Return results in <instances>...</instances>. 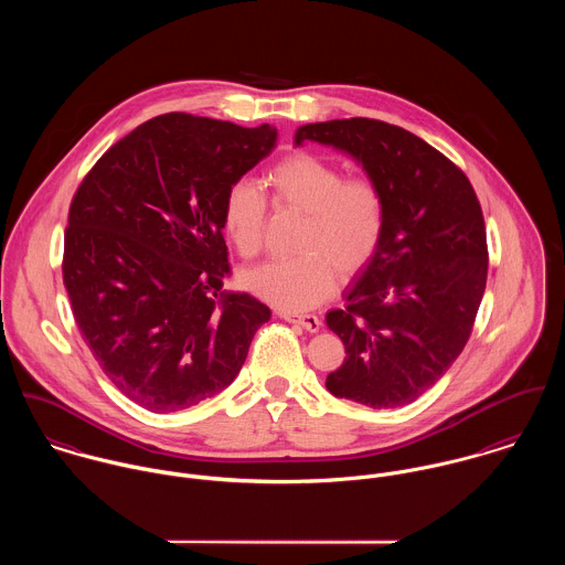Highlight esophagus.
<instances>
[{"mask_svg":"<svg viewBox=\"0 0 565 565\" xmlns=\"http://www.w3.org/2000/svg\"><path fill=\"white\" fill-rule=\"evenodd\" d=\"M280 318L285 322L298 323L309 332H320V328H322V320L318 316H300V313H291V311H280Z\"/></svg>","mask_w":565,"mask_h":565,"instance_id":"obj_1","label":"esophagus"}]
</instances>
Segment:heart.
Returning <instances> with one entry per match:
<instances>
[{"label": "heart", "mask_w": 565, "mask_h": 565, "mask_svg": "<svg viewBox=\"0 0 565 565\" xmlns=\"http://www.w3.org/2000/svg\"><path fill=\"white\" fill-rule=\"evenodd\" d=\"M263 186L271 202L305 215L294 258L269 260L243 271L247 291L282 311H309L337 289V271L359 274L376 256L387 226V202L370 178L343 171L313 154H291L276 162ZM267 204L256 184L237 180L224 198L222 226L243 258L263 245Z\"/></svg>", "instance_id": "b5f03b06"}]
</instances>
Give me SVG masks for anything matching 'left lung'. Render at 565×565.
<instances>
[{"instance_id": "left-lung-1", "label": "left lung", "mask_w": 565, "mask_h": 565, "mask_svg": "<svg viewBox=\"0 0 565 565\" xmlns=\"http://www.w3.org/2000/svg\"><path fill=\"white\" fill-rule=\"evenodd\" d=\"M385 193V237L326 323L345 345L326 390L370 408L417 401L466 348L487 282L483 211L468 175L408 130L365 117L300 126Z\"/></svg>"}]
</instances>
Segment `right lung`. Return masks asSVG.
I'll use <instances>...</instances> for the list:
<instances>
[{
  "label": "right lung",
  "instance_id": "obj_1",
  "mask_svg": "<svg viewBox=\"0 0 565 565\" xmlns=\"http://www.w3.org/2000/svg\"><path fill=\"white\" fill-rule=\"evenodd\" d=\"M276 128L167 113L117 141L82 180L63 282L110 383L152 413L189 408L239 374L271 318L226 294V191L276 146Z\"/></svg>",
  "mask_w": 565,
  "mask_h": 565
}]
</instances>
